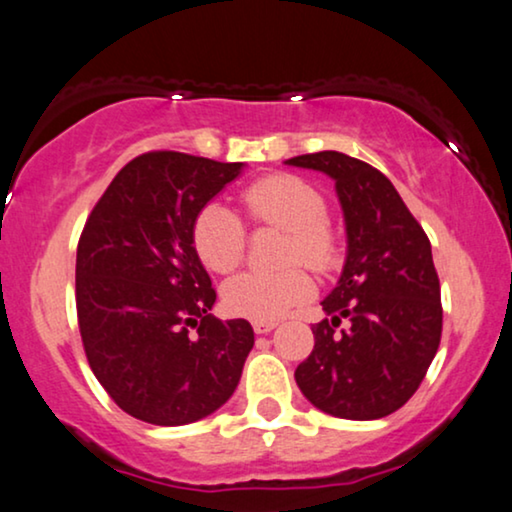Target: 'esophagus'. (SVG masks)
Masks as SVG:
<instances>
[{
    "label": "esophagus",
    "mask_w": 512,
    "mask_h": 512,
    "mask_svg": "<svg viewBox=\"0 0 512 512\" xmlns=\"http://www.w3.org/2000/svg\"><path fill=\"white\" fill-rule=\"evenodd\" d=\"M276 325L278 322H253V329H255V334H269V331H273L276 329Z\"/></svg>",
    "instance_id": "obj_1"
}]
</instances>
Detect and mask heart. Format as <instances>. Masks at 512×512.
<instances>
[{
  "instance_id": "1",
  "label": "heart",
  "mask_w": 512,
  "mask_h": 512,
  "mask_svg": "<svg viewBox=\"0 0 512 512\" xmlns=\"http://www.w3.org/2000/svg\"><path fill=\"white\" fill-rule=\"evenodd\" d=\"M243 206L253 225L283 229L280 264H304L327 273L341 259V246L329 218L327 197L313 183L294 174H271L243 190ZM192 246L201 264L227 276L246 259L248 229L232 208L211 201L197 213L192 225ZM313 283L301 266L276 273H241L222 287V304L236 318L271 322L290 308L304 304Z\"/></svg>"
}]
</instances>
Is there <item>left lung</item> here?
Segmentation results:
<instances>
[{
  "mask_svg": "<svg viewBox=\"0 0 512 512\" xmlns=\"http://www.w3.org/2000/svg\"><path fill=\"white\" fill-rule=\"evenodd\" d=\"M287 164L334 178L348 232L341 280L322 301L329 320L311 327L313 352L294 380L329 415L378 420L413 397L441 343V283L431 243L390 178L371 164L336 150Z\"/></svg>",
  "mask_w": 512,
  "mask_h": 512,
  "instance_id": "left-lung-1",
  "label": "left lung"
}]
</instances>
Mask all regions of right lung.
Listing matches in <instances>:
<instances>
[{
    "label": "right lung",
    "mask_w": 512,
    "mask_h": 512,
    "mask_svg": "<svg viewBox=\"0 0 512 512\" xmlns=\"http://www.w3.org/2000/svg\"><path fill=\"white\" fill-rule=\"evenodd\" d=\"M243 162L150 150L122 167L76 250V313L88 364L136 420L178 427L232 397L255 345L248 320L213 318L192 246L197 213Z\"/></svg>",
    "instance_id": "obj_1"
}]
</instances>
